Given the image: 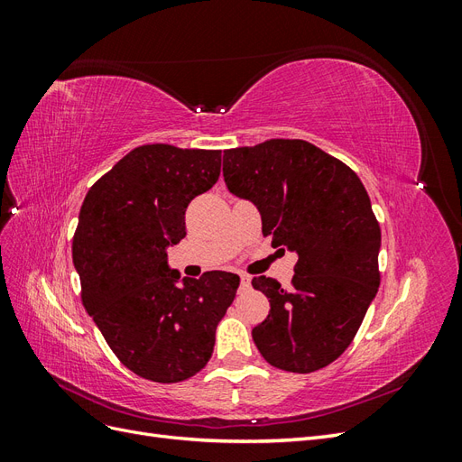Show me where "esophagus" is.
Instances as JSON below:
<instances>
[{
    "label": "esophagus",
    "mask_w": 462,
    "mask_h": 462,
    "mask_svg": "<svg viewBox=\"0 0 462 462\" xmlns=\"http://www.w3.org/2000/svg\"><path fill=\"white\" fill-rule=\"evenodd\" d=\"M250 282H253V279H250L248 275H241V289H248L250 287Z\"/></svg>",
    "instance_id": "obj_1"
}]
</instances>
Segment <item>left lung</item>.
<instances>
[{"label": "left lung", "mask_w": 462, "mask_h": 462, "mask_svg": "<svg viewBox=\"0 0 462 462\" xmlns=\"http://www.w3.org/2000/svg\"><path fill=\"white\" fill-rule=\"evenodd\" d=\"M231 194L260 212L273 246L297 253L291 289L254 277L270 314L253 329L272 366L310 374L351 345L377 287L382 231L358 175L306 141L273 138L223 152Z\"/></svg>", "instance_id": "left-lung-1"}]
</instances>
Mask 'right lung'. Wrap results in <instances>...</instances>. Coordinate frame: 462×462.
Wrapping results in <instances>:
<instances>
[{
    "label": "right lung",
    "mask_w": 462,
    "mask_h": 462,
    "mask_svg": "<svg viewBox=\"0 0 462 462\" xmlns=\"http://www.w3.org/2000/svg\"><path fill=\"white\" fill-rule=\"evenodd\" d=\"M221 150L138 146L88 190L73 236L82 304L111 351L136 375L177 383L200 372L239 275L180 277L167 248L185 231L189 202L216 185Z\"/></svg>",
    "instance_id": "obj_1"
}]
</instances>
